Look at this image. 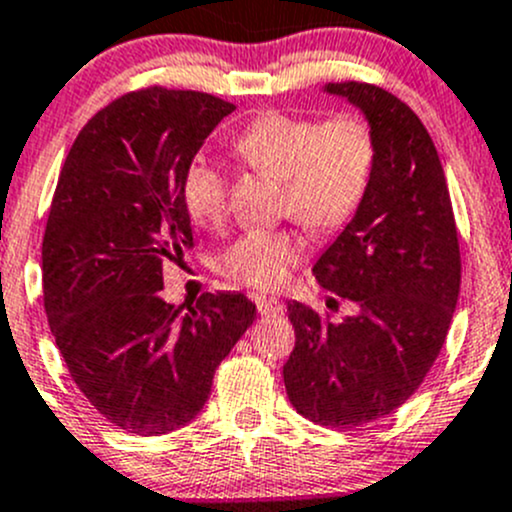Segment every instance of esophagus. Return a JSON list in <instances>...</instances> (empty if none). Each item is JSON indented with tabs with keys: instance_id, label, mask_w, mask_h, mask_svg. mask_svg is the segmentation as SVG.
Segmentation results:
<instances>
[{
	"instance_id": "esophagus-1",
	"label": "esophagus",
	"mask_w": 512,
	"mask_h": 512,
	"mask_svg": "<svg viewBox=\"0 0 512 512\" xmlns=\"http://www.w3.org/2000/svg\"><path fill=\"white\" fill-rule=\"evenodd\" d=\"M257 311H260L262 316H279L284 311V306L282 301L274 297H260L257 299Z\"/></svg>"
}]
</instances>
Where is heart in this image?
<instances>
[{
	"instance_id": "obj_1",
	"label": "heart",
	"mask_w": 512,
	"mask_h": 512,
	"mask_svg": "<svg viewBox=\"0 0 512 512\" xmlns=\"http://www.w3.org/2000/svg\"><path fill=\"white\" fill-rule=\"evenodd\" d=\"M235 154L284 179L282 208L304 225L331 233L363 206L378 164L375 132L363 117L331 120L265 112L233 139ZM184 203L196 223L218 225L228 215V174L206 157L188 161ZM306 238L294 228H252L220 255V272L252 289H277L304 260Z\"/></svg>"
}]
</instances>
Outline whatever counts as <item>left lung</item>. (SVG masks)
<instances>
[{"label":"left lung","mask_w":512,"mask_h":512,"mask_svg":"<svg viewBox=\"0 0 512 512\" xmlns=\"http://www.w3.org/2000/svg\"><path fill=\"white\" fill-rule=\"evenodd\" d=\"M363 110L378 164L363 206L319 257V284L358 304L331 324L289 304L297 343L284 387L301 417L353 429L414 395L446 341L461 287V252L444 169L427 127L380 85L328 83Z\"/></svg>","instance_id":"1"}]
</instances>
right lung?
Masks as SVG:
<instances>
[{"label": "right lung", "mask_w": 512, "mask_h": 512, "mask_svg": "<svg viewBox=\"0 0 512 512\" xmlns=\"http://www.w3.org/2000/svg\"><path fill=\"white\" fill-rule=\"evenodd\" d=\"M233 102L132 90L78 132L43 233V306L73 383L107 422L159 437L191 422L220 360L255 321L245 294L161 299L164 265L193 247L181 176Z\"/></svg>", "instance_id": "obj_1"}]
</instances>
